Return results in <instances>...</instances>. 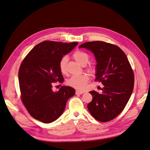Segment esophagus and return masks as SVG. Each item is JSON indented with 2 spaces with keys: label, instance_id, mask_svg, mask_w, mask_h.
<instances>
[{
  "label": "esophagus",
  "instance_id": "obj_1",
  "mask_svg": "<svg viewBox=\"0 0 150 150\" xmlns=\"http://www.w3.org/2000/svg\"><path fill=\"white\" fill-rule=\"evenodd\" d=\"M84 91H79V90H77L75 91V94L76 95H81L82 93H84Z\"/></svg>",
  "mask_w": 150,
  "mask_h": 150
}]
</instances>
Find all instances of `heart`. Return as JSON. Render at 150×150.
Segmentation results:
<instances>
[{"label": "heart", "mask_w": 150, "mask_h": 150, "mask_svg": "<svg viewBox=\"0 0 150 150\" xmlns=\"http://www.w3.org/2000/svg\"><path fill=\"white\" fill-rule=\"evenodd\" d=\"M73 57L78 63L82 66L86 65L90 60V57L86 53L78 50L73 54ZM68 62V57L66 56L62 57L59 62V68L60 71L62 74L66 73V64ZM88 71L93 73L95 69L93 66H90L88 68ZM90 77L87 74H82L80 75H73L66 81V84L69 86L79 90H82L86 86L88 83Z\"/></svg>", "instance_id": "heart-1"}]
</instances>
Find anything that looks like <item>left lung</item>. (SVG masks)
Here are the masks:
<instances>
[{
	"instance_id": "1",
	"label": "left lung",
	"mask_w": 150,
	"mask_h": 150,
	"mask_svg": "<svg viewBox=\"0 0 150 150\" xmlns=\"http://www.w3.org/2000/svg\"><path fill=\"white\" fill-rule=\"evenodd\" d=\"M93 53L97 61L95 81L104 85L103 93L91 91L88 109L95 119L108 122L122 112L134 87V73L126 54L114 44L93 41L81 44Z\"/></svg>"
}]
</instances>
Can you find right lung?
<instances>
[{
    "mask_svg": "<svg viewBox=\"0 0 150 150\" xmlns=\"http://www.w3.org/2000/svg\"><path fill=\"white\" fill-rule=\"evenodd\" d=\"M78 44L45 40L38 44L22 60L18 70L21 100L31 116L44 123L57 120L64 111L67 101L75 90L62 86L53 91V83L62 82L59 68L63 55Z\"/></svg>",
    "mask_w": 150,
    "mask_h": 150,
    "instance_id": "1",
    "label": "right lung"
}]
</instances>
